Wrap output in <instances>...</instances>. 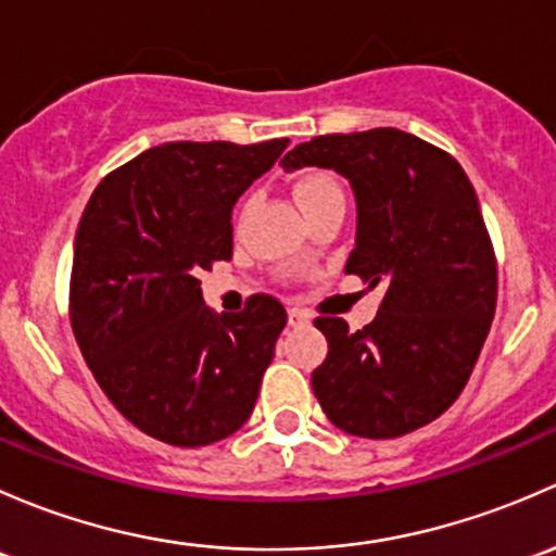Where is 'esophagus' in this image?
<instances>
[{
	"mask_svg": "<svg viewBox=\"0 0 556 556\" xmlns=\"http://www.w3.org/2000/svg\"><path fill=\"white\" fill-rule=\"evenodd\" d=\"M311 316L302 307H289V326H305Z\"/></svg>",
	"mask_w": 556,
	"mask_h": 556,
	"instance_id": "1",
	"label": "esophagus"
}]
</instances>
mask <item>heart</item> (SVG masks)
Returning a JSON list of instances; mask_svg holds the SVG:
<instances>
[{"label": "heart", "mask_w": 556, "mask_h": 556, "mask_svg": "<svg viewBox=\"0 0 556 556\" xmlns=\"http://www.w3.org/2000/svg\"><path fill=\"white\" fill-rule=\"evenodd\" d=\"M296 200H300L302 211L316 208L320 203H329V200H345V192H342V185L326 170H313V174H305L294 187Z\"/></svg>", "instance_id": "obj_1"}]
</instances>
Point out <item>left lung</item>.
Listing matches in <instances>:
<instances>
[{"mask_svg": "<svg viewBox=\"0 0 556 556\" xmlns=\"http://www.w3.org/2000/svg\"><path fill=\"white\" fill-rule=\"evenodd\" d=\"M280 163L334 168L351 181L358 227L345 273L386 289L364 329L316 318L329 342L313 371L320 409L364 439L428 426L466 388L497 302L495 251L466 170L396 128L316 136Z\"/></svg>", "mask_w": 556, "mask_h": 556, "instance_id": "obj_1", "label": "left lung"}]
</instances>
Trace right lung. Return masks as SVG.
I'll return each instance as SVG.
<instances>
[{
  "instance_id": "add662e5",
  "label": "right lung",
  "mask_w": 556,
  "mask_h": 556,
  "mask_svg": "<svg viewBox=\"0 0 556 556\" xmlns=\"http://www.w3.org/2000/svg\"><path fill=\"white\" fill-rule=\"evenodd\" d=\"M289 139L170 141L104 176L74 238L68 318L125 420L157 442L205 447L254 412L286 307L254 294L211 313L198 276L232 256V205Z\"/></svg>"
}]
</instances>
